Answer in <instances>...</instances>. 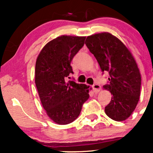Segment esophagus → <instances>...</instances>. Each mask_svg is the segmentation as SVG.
<instances>
[{
	"label": "esophagus",
	"mask_w": 153,
	"mask_h": 153,
	"mask_svg": "<svg viewBox=\"0 0 153 153\" xmlns=\"http://www.w3.org/2000/svg\"><path fill=\"white\" fill-rule=\"evenodd\" d=\"M92 89H93L94 92H95V93H98V92H99L101 89V86L98 84H94V85H92Z\"/></svg>",
	"instance_id": "esophagus-1"
}]
</instances>
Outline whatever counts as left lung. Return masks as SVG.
Here are the masks:
<instances>
[{
    "label": "left lung",
    "mask_w": 153,
    "mask_h": 153,
    "mask_svg": "<svg viewBox=\"0 0 153 153\" xmlns=\"http://www.w3.org/2000/svg\"><path fill=\"white\" fill-rule=\"evenodd\" d=\"M85 44L101 71L109 74V84L104 89L112 96L105 113L114 121H125L135 110L141 92V73L135 58L127 47L109 32L88 36Z\"/></svg>",
    "instance_id": "8db88e82"
}]
</instances>
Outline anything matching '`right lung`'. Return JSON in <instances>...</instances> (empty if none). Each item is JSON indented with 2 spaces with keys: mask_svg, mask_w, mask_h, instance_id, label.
Segmentation results:
<instances>
[{
  "mask_svg": "<svg viewBox=\"0 0 153 153\" xmlns=\"http://www.w3.org/2000/svg\"><path fill=\"white\" fill-rule=\"evenodd\" d=\"M86 37L61 35L41 49L35 64V85L43 107L51 120L65 125L75 121L89 98V86L66 78L73 73L70 64Z\"/></svg>",
  "mask_w": 153,
  "mask_h": 153,
  "instance_id": "add662e5",
  "label": "right lung"
}]
</instances>
